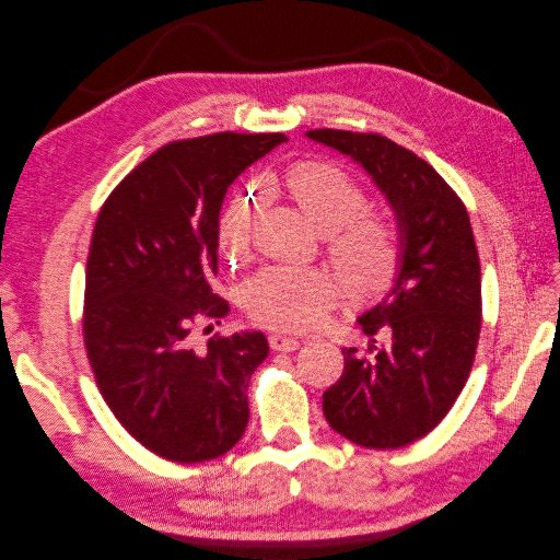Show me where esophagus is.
Here are the masks:
<instances>
[{"label":"esophagus","mask_w":560,"mask_h":560,"mask_svg":"<svg viewBox=\"0 0 560 560\" xmlns=\"http://www.w3.org/2000/svg\"><path fill=\"white\" fill-rule=\"evenodd\" d=\"M269 346L273 351H280V353H291L296 351L301 341L296 337H287V335H271L269 337Z\"/></svg>","instance_id":"esophagus-1"}]
</instances>
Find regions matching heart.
Masks as SVG:
<instances>
[{
	"mask_svg": "<svg viewBox=\"0 0 560 560\" xmlns=\"http://www.w3.org/2000/svg\"><path fill=\"white\" fill-rule=\"evenodd\" d=\"M266 186H276L266 179ZM282 189L307 221L328 234V250L355 291H376L392 278L398 259V230L385 214L362 211V184L337 164L301 162L280 177ZM259 194L242 191L228 200L219 219V242L238 255L250 244ZM337 299L332 278L312 266H269L244 289V307L253 322L273 330H307L322 322Z\"/></svg>",
	"mask_w": 560,
	"mask_h": 560,
	"instance_id": "obj_1",
	"label": "heart"
}]
</instances>
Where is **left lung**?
<instances>
[{"label":"left lung","instance_id":"1","mask_svg":"<svg viewBox=\"0 0 560 560\" xmlns=\"http://www.w3.org/2000/svg\"><path fill=\"white\" fill-rule=\"evenodd\" d=\"M316 143L353 156L389 200L401 269L358 324L366 351L343 349L324 392L332 429L366 448H401L429 435L456 404L481 335V261L467 209L412 150L374 131L310 129Z\"/></svg>","mask_w":560,"mask_h":560}]
</instances>
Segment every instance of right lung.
<instances>
[{
    "label": "right lung",
    "instance_id": "obj_1",
    "mask_svg": "<svg viewBox=\"0 0 560 560\" xmlns=\"http://www.w3.org/2000/svg\"><path fill=\"white\" fill-rule=\"evenodd\" d=\"M284 135L166 143L104 200L86 261L84 343L97 389L125 431L159 458L214 460L248 425V383L269 355L261 332L194 330L230 312L214 294L228 186Z\"/></svg>",
    "mask_w": 560,
    "mask_h": 560
}]
</instances>
